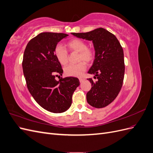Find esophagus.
<instances>
[{"label": "esophagus", "mask_w": 153, "mask_h": 153, "mask_svg": "<svg viewBox=\"0 0 153 153\" xmlns=\"http://www.w3.org/2000/svg\"><path fill=\"white\" fill-rule=\"evenodd\" d=\"M79 80H80V82L81 83V82H82L84 80V78H79Z\"/></svg>", "instance_id": "34e87169"}]
</instances>
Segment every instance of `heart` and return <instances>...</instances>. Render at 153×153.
Listing matches in <instances>:
<instances>
[{"mask_svg": "<svg viewBox=\"0 0 153 153\" xmlns=\"http://www.w3.org/2000/svg\"><path fill=\"white\" fill-rule=\"evenodd\" d=\"M66 47L71 52L78 53L76 64H70L64 69L65 75L68 76H81L87 68L86 64L89 63L94 58V50L87 47L85 41L80 39H73L66 43ZM54 55L58 62L62 65H66L68 62V53L67 50L61 45H57L54 50Z\"/></svg>", "mask_w": 153, "mask_h": 153, "instance_id": "heart-1", "label": "heart"}]
</instances>
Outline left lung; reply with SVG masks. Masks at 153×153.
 Masks as SVG:
<instances>
[{
  "label": "left lung",
  "instance_id": "obj_1",
  "mask_svg": "<svg viewBox=\"0 0 153 153\" xmlns=\"http://www.w3.org/2000/svg\"><path fill=\"white\" fill-rule=\"evenodd\" d=\"M71 34L92 41L95 56L88 73L94 75L97 80L87 79L92 87L87 93V101L94 108L105 107L115 99L123 85L125 67L121 45L116 37L103 28Z\"/></svg>",
  "mask_w": 153,
  "mask_h": 153
}]
</instances>
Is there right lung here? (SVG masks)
I'll use <instances>...</instances> for the list:
<instances>
[{
	"label": "right lung",
	"instance_id": "right-lung-1",
	"mask_svg": "<svg viewBox=\"0 0 153 153\" xmlns=\"http://www.w3.org/2000/svg\"><path fill=\"white\" fill-rule=\"evenodd\" d=\"M68 35L42 32L27 45L22 68L30 94L41 107L53 113H62L70 107L72 95L79 80L75 77L55 79L63 70L54 55L57 43Z\"/></svg>",
	"mask_w": 153,
	"mask_h": 153
}]
</instances>
